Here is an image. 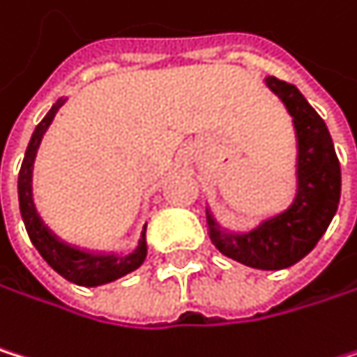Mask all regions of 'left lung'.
I'll return each mask as SVG.
<instances>
[{
  "label": "left lung",
  "instance_id": "obj_1",
  "mask_svg": "<svg viewBox=\"0 0 357 357\" xmlns=\"http://www.w3.org/2000/svg\"><path fill=\"white\" fill-rule=\"evenodd\" d=\"M292 118L296 135V195L279 213L248 231L224 228L205 207L211 243L228 258L262 271L288 268L303 260L333 222L341 199V165L326 122L303 93L273 75L264 80Z\"/></svg>",
  "mask_w": 357,
  "mask_h": 357
}]
</instances>
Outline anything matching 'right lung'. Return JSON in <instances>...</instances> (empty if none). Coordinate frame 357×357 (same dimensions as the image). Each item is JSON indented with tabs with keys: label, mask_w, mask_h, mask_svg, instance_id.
Masks as SVG:
<instances>
[{
	"label": "right lung",
	"mask_w": 357,
	"mask_h": 357,
	"mask_svg": "<svg viewBox=\"0 0 357 357\" xmlns=\"http://www.w3.org/2000/svg\"><path fill=\"white\" fill-rule=\"evenodd\" d=\"M67 99H59L50 107V112L36 126V131L31 135V142L27 146V152H24V158H22V165L18 171V205H20V215L24 222V228H27V235H29L31 243L36 245V250L40 252V256L61 277H65L67 282L86 286V288H95V286L116 282V279L133 273L135 268H139L144 264V260L148 256V243H146V226L148 224H144L137 245L129 254L91 252V250L78 248V245H71V243L59 239L46 226V222L38 213V207L33 201V165H36V156H38L42 137L48 131L50 122L54 120L59 107Z\"/></svg>",
	"instance_id": "right-lung-1"
}]
</instances>
